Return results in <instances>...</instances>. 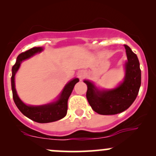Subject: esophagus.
Masks as SVG:
<instances>
[{
  "mask_svg": "<svg viewBox=\"0 0 156 156\" xmlns=\"http://www.w3.org/2000/svg\"><path fill=\"white\" fill-rule=\"evenodd\" d=\"M84 76H85V73L83 71H80L79 73H78V77H79L80 78H83Z\"/></svg>",
  "mask_w": 156,
  "mask_h": 156,
  "instance_id": "1",
  "label": "esophagus"
}]
</instances>
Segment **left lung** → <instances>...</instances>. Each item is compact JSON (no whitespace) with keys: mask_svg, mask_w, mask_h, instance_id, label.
<instances>
[{"mask_svg":"<svg viewBox=\"0 0 156 156\" xmlns=\"http://www.w3.org/2000/svg\"><path fill=\"white\" fill-rule=\"evenodd\" d=\"M128 62L125 63L123 82L111 90H99L92 82L87 85V98L94 112L102 115H112L128 109L136 100L141 86V69L137 55L125 44Z\"/></svg>","mask_w":156,"mask_h":156,"instance_id":"left-lung-1","label":"left lung"}]
</instances>
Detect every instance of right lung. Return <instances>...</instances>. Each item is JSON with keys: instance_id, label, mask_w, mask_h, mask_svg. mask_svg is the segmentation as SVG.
I'll use <instances>...</instances> for the list:
<instances>
[{"instance_id": "add662e5", "label": "right lung", "mask_w": 156, "mask_h": 156, "mask_svg": "<svg viewBox=\"0 0 156 156\" xmlns=\"http://www.w3.org/2000/svg\"><path fill=\"white\" fill-rule=\"evenodd\" d=\"M43 50L42 47H35L31 48L26 52L20 53L17 58L15 65L12 67V95L15 103L18 109L31 120L39 123H48L55 122L62 119L66 116L67 112V101L69 97L70 96L75 85L79 81L78 78H74L66 84L64 88L61 93L58 101L48 103L43 105H27L21 101L17 95L15 89V76L17 71L18 70L23 61L29 58L36 53H39Z\"/></svg>"}]
</instances>
